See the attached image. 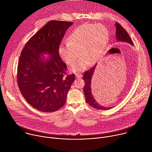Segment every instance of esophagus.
<instances>
[{
	"label": "esophagus",
	"mask_w": 152,
	"mask_h": 152,
	"mask_svg": "<svg viewBox=\"0 0 152 152\" xmlns=\"http://www.w3.org/2000/svg\"><path fill=\"white\" fill-rule=\"evenodd\" d=\"M75 75H76V77L77 79H80V78H82V74L80 73H76Z\"/></svg>",
	"instance_id": "34e87169"
}]
</instances>
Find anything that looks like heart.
Listing matches in <instances>:
<instances>
[{"mask_svg": "<svg viewBox=\"0 0 152 152\" xmlns=\"http://www.w3.org/2000/svg\"><path fill=\"white\" fill-rule=\"evenodd\" d=\"M108 39L107 30L103 25H81L69 36L67 44L59 46V54L62 60L70 66L76 61L79 55L80 58L73 65L70 70L73 72H81L87 67L89 63L93 65L100 59Z\"/></svg>", "mask_w": 152, "mask_h": 152, "instance_id": "heart-1", "label": "heart"}]
</instances>
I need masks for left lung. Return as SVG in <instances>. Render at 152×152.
<instances>
[{
  "label": "left lung",
  "mask_w": 152,
  "mask_h": 152,
  "mask_svg": "<svg viewBox=\"0 0 152 152\" xmlns=\"http://www.w3.org/2000/svg\"><path fill=\"white\" fill-rule=\"evenodd\" d=\"M115 26H116L117 39H118L119 41L129 42V43H130V44L133 45V42H132L131 38L130 37V36L129 35L127 31L121 26V25L119 24L118 23L116 22ZM95 68H96V65H94V66L92 68L88 70L85 72L83 77H82V79H83V80L85 82L83 92H84L86 102L90 106H92L93 107H94V108H95V109H97V110H107L111 109L112 108L111 107H104V106L100 105L99 103H97L96 102V101L94 100V99L92 95L91 90V83L92 76L94 72ZM104 80L106 81V79H104ZM101 84H102V86H104V85H105V83L103 84V82H102L100 83V85H101Z\"/></svg>",
  "instance_id": "left-lung-1"
}]
</instances>
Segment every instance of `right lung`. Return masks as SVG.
Returning a JSON list of instances; mask_svg holds the SVG:
<instances>
[{
  "label": "right lung",
  "instance_id": "add662e5",
  "mask_svg": "<svg viewBox=\"0 0 152 152\" xmlns=\"http://www.w3.org/2000/svg\"><path fill=\"white\" fill-rule=\"evenodd\" d=\"M73 24L67 21L51 20L26 43L19 57L17 80L26 102L38 111L50 113L61 108L74 74L68 75L67 66L59 54V48L67 29ZM50 54L44 61L40 55Z\"/></svg>",
  "mask_w": 152,
  "mask_h": 152
}]
</instances>
